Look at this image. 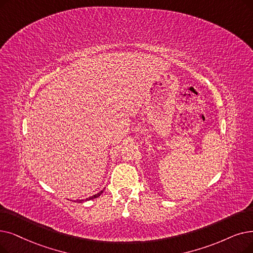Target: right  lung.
<instances>
[{
    "label": "right lung",
    "mask_w": 253,
    "mask_h": 253,
    "mask_svg": "<svg viewBox=\"0 0 253 253\" xmlns=\"http://www.w3.org/2000/svg\"><path fill=\"white\" fill-rule=\"evenodd\" d=\"M103 192V190H101L100 192H98L97 194H94L93 196H90V197H87V199H85V200H80V201H76L78 203H84V202H86V201H91V200H94V199H97L98 196H100L101 195V193Z\"/></svg>",
    "instance_id": "obj_1"
}]
</instances>
